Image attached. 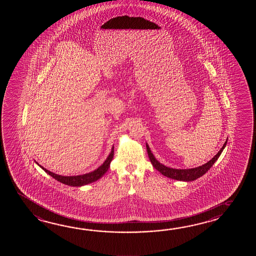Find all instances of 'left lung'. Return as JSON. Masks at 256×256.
I'll list each match as a JSON object with an SVG mask.
<instances>
[{
  "label": "left lung",
  "mask_w": 256,
  "mask_h": 256,
  "mask_svg": "<svg viewBox=\"0 0 256 256\" xmlns=\"http://www.w3.org/2000/svg\"><path fill=\"white\" fill-rule=\"evenodd\" d=\"M227 141H228V139H227ZM227 141L225 142V144H223L222 149L218 152L217 154L212 160H210L208 163L204 164L203 166H198L196 168L174 169L164 166L162 164L159 163L158 160L154 158V156H152V152H151L150 148L146 144L147 154H148V156H149V159L152 163V166L164 176L170 178L172 180H180V181H193V180H196V178H200L203 174L207 173L210 168L212 166L213 164L217 161L218 158H220L224 147L226 146V144H227Z\"/></svg>",
  "instance_id": "1"
}]
</instances>
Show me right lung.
I'll return each mask as SVG.
<instances>
[{"label":"right lung","mask_w":256,"mask_h":256,"mask_svg":"<svg viewBox=\"0 0 256 256\" xmlns=\"http://www.w3.org/2000/svg\"><path fill=\"white\" fill-rule=\"evenodd\" d=\"M114 149L112 147V152L109 154V156L105 160L104 162L98 168L94 170L93 172L88 173V174H82V176H60V174H54L53 172H50L48 169L44 168L43 166H39L41 168H43L48 174H50L54 180L60 181L61 183L65 185L71 186H80L87 185L90 183H92L94 181L98 180L104 176L110 168V162L114 158Z\"/></svg>","instance_id":"right-lung-1"}]
</instances>
